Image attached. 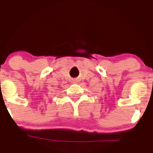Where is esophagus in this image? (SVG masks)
<instances>
[{
	"label": "esophagus",
	"instance_id": "obj_1",
	"mask_svg": "<svg viewBox=\"0 0 153 153\" xmlns=\"http://www.w3.org/2000/svg\"><path fill=\"white\" fill-rule=\"evenodd\" d=\"M75 81H76V80H74V82H73V83H77V82H75Z\"/></svg>",
	"mask_w": 153,
	"mask_h": 153
}]
</instances>
